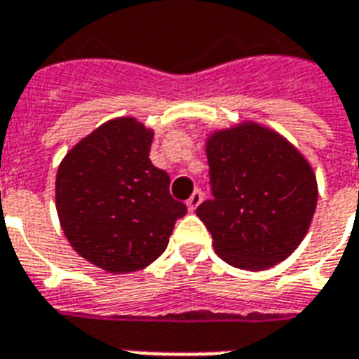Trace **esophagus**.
<instances>
[{"label":"esophagus","mask_w":359,"mask_h":359,"mask_svg":"<svg viewBox=\"0 0 359 359\" xmlns=\"http://www.w3.org/2000/svg\"><path fill=\"white\" fill-rule=\"evenodd\" d=\"M201 202H202V193L201 191H195V193H193V195L187 198V202H185V204H187V210H189V212H195V210L198 208V204H201Z\"/></svg>","instance_id":"34e87169"}]
</instances>
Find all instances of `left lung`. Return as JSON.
Masks as SVG:
<instances>
[{
    "instance_id": "left-lung-1",
    "label": "left lung",
    "mask_w": 359,
    "mask_h": 359,
    "mask_svg": "<svg viewBox=\"0 0 359 359\" xmlns=\"http://www.w3.org/2000/svg\"><path fill=\"white\" fill-rule=\"evenodd\" d=\"M212 201L196 215L215 253L244 271L282 263L303 242L318 202L316 174L301 151L253 121L206 138Z\"/></svg>"
}]
</instances>
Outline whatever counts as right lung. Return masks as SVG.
<instances>
[{
  "instance_id": "add662e5",
  "label": "right lung",
  "mask_w": 359,
  "mask_h": 359,
  "mask_svg": "<svg viewBox=\"0 0 359 359\" xmlns=\"http://www.w3.org/2000/svg\"><path fill=\"white\" fill-rule=\"evenodd\" d=\"M153 130L134 117L100 125L56 172V212L67 242L107 272L144 269L166 250L187 208L170 196V176L151 163Z\"/></svg>"
}]
</instances>
